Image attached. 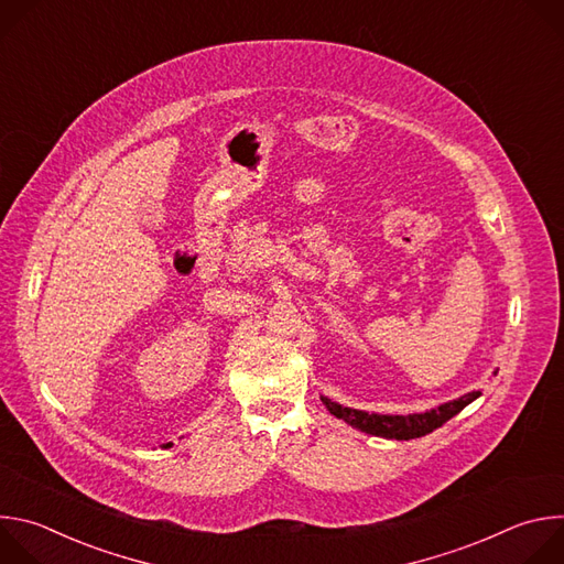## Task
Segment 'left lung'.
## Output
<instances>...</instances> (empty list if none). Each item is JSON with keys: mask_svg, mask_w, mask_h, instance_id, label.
Returning a JSON list of instances; mask_svg holds the SVG:
<instances>
[{"mask_svg": "<svg viewBox=\"0 0 564 564\" xmlns=\"http://www.w3.org/2000/svg\"><path fill=\"white\" fill-rule=\"evenodd\" d=\"M494 375H498V370ZM479 394H481V390H473V392L451 399V401H446V404H440L431 411L411 413V415L366 413V411H357V409L337 404V401H333L328 397H321V401H324V406L330 411V415H335L337 420H344L346 424H350L352 429H357L361 433L386 437V440H415V437H424V435L433 433L435 429H440L442 424H446L451 417H455L459 411H464L470 401H475Z\"/></svg>", "mask_w": 564, "mask_h": 564, "instance_id": "left-lung-1", "label": "left lung"}]
</instances>
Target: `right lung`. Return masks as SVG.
<instances>
[{"label":"right lung","instance_id":"obj_1","mask_svg":"<svg viewBox=\"0 0 564 564\" xmlns=\"http://www.w3.org/2000/svg\"><path fill=\"white\" fill-rule=\"evenodd\" d=\"M170 446H172V442H170V444H163V448H170Z\"/></svg>","mask_w":564,"mask_h":564}]
</instances>
